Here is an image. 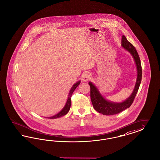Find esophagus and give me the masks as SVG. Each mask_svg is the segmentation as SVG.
Listing matches in <instances>:
<instances>
[{"instance_id":"esophagus-1","label":"esophagus","mask_w":160,"mask_h":160,"mask_svg":"<svg viewBox=\"0 0 160 160\" xmlns=\"http://www.w3.org/2000/svg\"><path fill=\"white\" fill-rule=\"evenodd\" d=\"M91 78V75L90 73H85L82 76V81L84 82H87L89 81Z\"/></svg>"}]
</instances>
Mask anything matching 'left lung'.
I'll list each match as a JSON object with an SVG mask.
<instances>
[{
	"mask_svg": "<svg viewBox=\"0 0 160 160\" xmlns=\"http://www.w3.org/2000/svg\"><path fill=\"white\" fill-rule=\"evenodd\" d=\"M121 45L123 48L125 49L126 51L131 54V55L133 57L134 62L136 63V66L138 72L136 82L134 86V88L130 97L127 98L124 102L120 103L113 102L106 100L101 94L97 87L91 82H89L88 84L90 86L91 100L92 106L96 111L104 115H112L117 114L128 108L134 101V99L138 91L139 86L142 81V66L140 57L136 49L130 42L128 41L124 35L122 36Z\"/></svg>",
	"mask_w": 160,
	"mask_h": 160,
	"instance_id": "1",
	"label": "left lung"
}]
</instances>
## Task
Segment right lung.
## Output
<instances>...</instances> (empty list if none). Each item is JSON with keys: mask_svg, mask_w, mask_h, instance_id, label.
Instances as JSON below:
<instances>
[{"mask_svg": "<svg viewBox=\"0 0 160 160\" xmlns=\"http://www.w3.org/2000/svg\"><path fill=\"white\" fill-rule=\"evenodd\" d=\"M80 83H81V81H78L71 88V89H70L69 91V96H68V98L67 102H66V103L65 104V106H64V108H62V110L61 111L59 112L58 113H57L55 115L50 117H47V118H49V119L58 118L60 117H62V116H64V115H65L68 113V112L69 111L70 108V106H71V97H72V95L73 91L77 88V87L80 84Z\"/></svg>", "mask_w": 160, "mask_h": 160, "instance_id": "1", "label": "right lung"}]
</instances>
